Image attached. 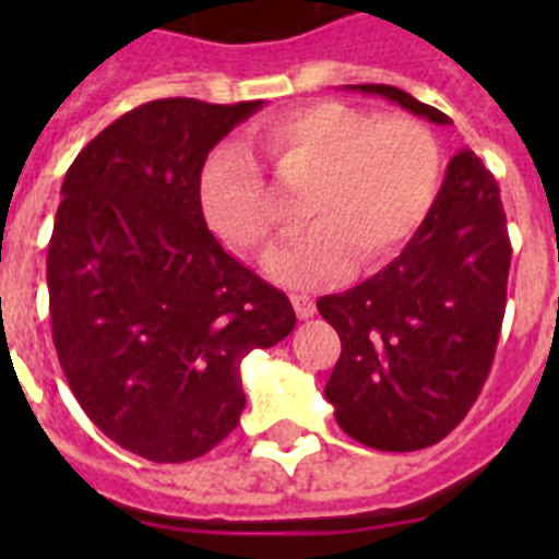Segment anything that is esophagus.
I'll return each mask as SVG.
<instances>
[{
	"mask_svg": "<svg viewBox=\"0 0 559 559\" xmlns=\"http://www.w3.org/2000/svg\"><path fill=\"white\" fill-rule=\"evenodd\" d=\"M290 302H294V310H296V316H299V319H310V316L316 313V302L310 299V296L294 294V296H290Z\"/></svg>",
	"mask_w": 559,
	"mask_h": 559,
	"instance_id": "34e87169",
	"label": "esophagus"
}]
</instances>
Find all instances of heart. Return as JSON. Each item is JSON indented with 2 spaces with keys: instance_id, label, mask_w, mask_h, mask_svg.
Here are the masks:
<instances>
[{
  "instance_id": "obj_1",
  "label": "heart",
  "mask_w": 559,
  "mask_h": 559,
  "mask_svg": "<svg viewBox=\"0 0 559 559\" xmlns=\"http://www.w3.org/2000/svg\"><path fill=\"white\" fill-rule=\"evenodd\" d=\"M276 176L310 181L305 226L265 260L276 285L308 290L335 283L349 265L378 269L428 218L442 185L437 133L414 117H378L344 103H313L251 131ZM206 226L231 249L263 254L280 212L243 147L218 145L199 170Z\"/></svg>"
}]
</instances>
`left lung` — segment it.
<instances>
[{
  "label": "left lung",
  "instance_id": "obj_1",
  "mask_svg": "<svg viewBox=\"0 0 559 559\" xmlns=\"http://www.w3.org/2000/svg\"><path fill=\"white\" fill-rule=\"evenodd\" d=\"M451 126L439 108L383 83L347 86ZM512 246L492 173L462 147L428 218L386 269L316 308L341 338L324 397L360 445L406 453L437 445L490 374L507 308Z\"/></svg>",
  "mask_w": 559,
  "mask_h": 559
}]
</instances>
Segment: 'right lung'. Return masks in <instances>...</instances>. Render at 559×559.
<instances>
[{"mask_svg":"<svg viewBox=\"0 0 559 559\" xmlns=\"http://www.w3.org/2000/svg\"><path fill=\"white\" fill-rule=\"evenodd\" d=\"M263 100L165 97L88 142L47 251L52 341L88 419L151 462H190L246 408L240 364L294 330L288 296L237 263L199 206L210 151Z\"/></svg>","mask_w":559,"mask_h":559,"instance_id":"add662e5","label":"right lung"}]
</instances>
